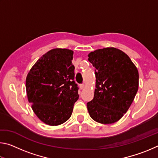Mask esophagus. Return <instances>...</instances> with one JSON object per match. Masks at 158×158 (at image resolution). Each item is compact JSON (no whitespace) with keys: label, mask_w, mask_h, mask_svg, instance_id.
<instances>
[{"label":"esophagus","mask_w":158,"mask_h":158,"mask_svg":"<svg viewBox=\"0 0 158 158\" xmlns=\"http://www.w3.org/2000/svg\"><path fill=\"white\" fill-rule=\"evenodd\" d=\"M84 86H85V85L84 84H81L79 85V87H80V89H84Z\"/></svg>","instance_id":"esophagus-1"}]
</instances>
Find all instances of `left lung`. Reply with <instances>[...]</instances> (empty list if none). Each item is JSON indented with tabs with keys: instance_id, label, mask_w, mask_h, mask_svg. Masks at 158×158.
<instances>
[{
	"instance_id": "8db88e82",
	"label": "left lung",
	"mask_w": 158,
	"mask_h": 158,
	"mask_svg": "<svg viewBox=\"0 0 158 158\" xmlns=\"http://www.w3.org/2000/svg\"><path fill=\"white\" fill-rule=\"evenodd\" d=\"M95 67L94 98L87 103L90 116L102 124L119 121L127 111L139 88V73L130 57L121 50L106 47L90 52Z\"/></svg>"
}]
</instances>
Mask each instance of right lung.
<instances>
[{
    "label": "right lung",
    "mask_w": 158,
    "mask_h": 158,
    "mask_svg": "<svg viewBox=\"0 0 158 158\" xmlns=\"http://www.w3.org/2000/svg\"><path fill=\"white\" fill-rule=\"evenodd\" d=\"M73 51L56 48L37 60L27 74L28 102L44 123L56 126L68 121L79 99L72 63Z\"/></svg>",
    "instance_id": "1"
}]
</instances>
